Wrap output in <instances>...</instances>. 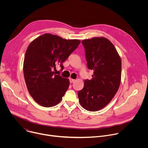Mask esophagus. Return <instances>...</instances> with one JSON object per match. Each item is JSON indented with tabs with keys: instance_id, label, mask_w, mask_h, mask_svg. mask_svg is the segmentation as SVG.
<instances>
[{
	"instance_id": "esophagus-1",
	"label": "esophagus",
	"mask_w": 148,
	"mask_h": 148,
	"mask_svg": "<svg viewBox=\"0 0 148 148\" xmlns=\"http://www.w3.org/2000/svg\"><path fill=\"white\" fill-rule=\"evenodd\" d=\"M75 79H73V78H70V83H73V82H75Z\"/></svg>"
}]
</instances>
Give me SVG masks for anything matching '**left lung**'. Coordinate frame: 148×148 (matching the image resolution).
<instances>
[{
    "instance_id": "left-lung-1",
    "label": "left lung",
    "mask_w": 148,
    "mask_h": 148,
    "mask_svg": "<svg viewBox=\"0 0 148 148\" xmlns=\"http://www.w3.org/2000/svg\"><path fill=\"white\" fill-rule=\"evenodd\" d=\"M85 49L88 69L94 71L91 80H85L78 92L81 107L97 111L111 102L118 91L121 80L122 62L114 45L103 37L81 41Z\"/></svg>"
}]
</instances>
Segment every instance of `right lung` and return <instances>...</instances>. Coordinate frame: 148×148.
Wrapping results in <instances>:
<instances>
[{"mask_svg": "<svg viewBox=\"0 0 148 148\" xmlns=\"http://www.w3.org/2000/svg\"><path fill=\"white\" fill-rule=\"evenodd\" d=\"M77 39L67 40L46 33L33 40L26 51L23 74L27 90L41 106L57 105L68 90L69 79L54 74L53 69L66 61L79 45Z\"/></svg>", "mask_w": 148, "mask_h": 148, "instance_id": "1", "label": "right lung"}]
</instances>
